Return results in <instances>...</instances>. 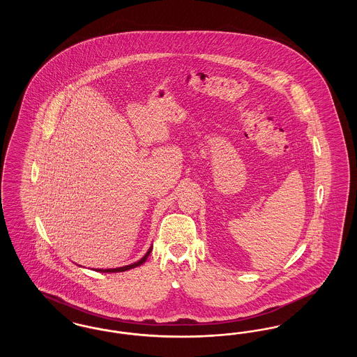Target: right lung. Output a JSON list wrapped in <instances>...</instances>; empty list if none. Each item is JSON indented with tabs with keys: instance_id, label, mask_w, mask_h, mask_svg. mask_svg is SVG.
<instances>
[{
	"instance_id": "right-lung-1",
	"label": "right lung",
	"mask_w": 357,
	"mask_h": 357,
	"mask_svg": "<svg viewBox=\"0 0 357 357\" xmlns=\"http://www.w3.org/2000/svg\"><path fill=\"white\" fill-rule=\"evenodd\" d=\"M151 250H153V246H150V249L147 250V253L143 255L139 261H136V262L131 264V265H126V266H120V268H114V269H95V271H98V272L100 273H120L126 272V271H130V269H134L136 266H140L142 264H144V262H146V259L149 258V255L151 253Z\"/></svg>"
}]
</instances>
